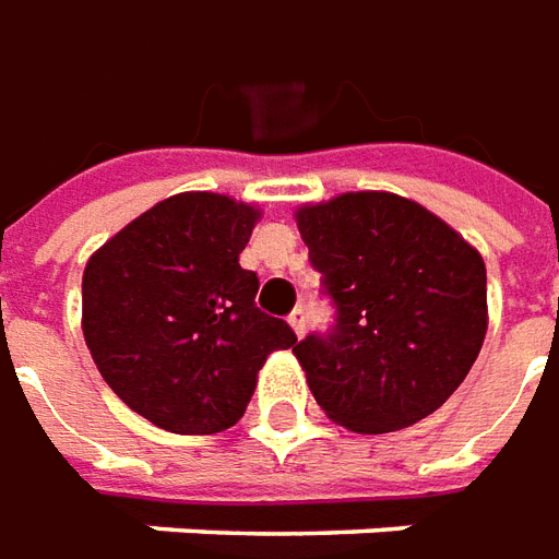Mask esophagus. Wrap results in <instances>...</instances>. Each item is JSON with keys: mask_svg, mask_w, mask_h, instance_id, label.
I'll list each match as a JSON object with an SVG mask.
<instances>
[{"mask_svg": "<svg viewBox=\"0 0 559 559\" xmlns=\"http://www.w3.org/2000/svg\"><path fill=\"white\" fill-rule=\"evenodd\" d=\"M288 325L295 329L298 337H304V331H307V310H304V307H295V310L288 313Z\"/></svg>", "mask_w": 559, "mask_h": 559, "instance_id": "34e87169", "label": "esophagus"}]
</instances>
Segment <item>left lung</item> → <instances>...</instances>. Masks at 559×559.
Returning a JSON list of instances; mask_svg holds the SVG:
<instances>
[{
	"label": "left lung",
	"instance_id": "8db88e82",
	"mask_svg": "<svg viewBox=\"0 0 559 559\" xmlns=\"http://www.w3.org/2000/svg\"><path fill=\"white\" fill-rule=\"evenodd\" d=\"M334 325L292 353L319 407L353 432L414 426L448 402L487 334L484 258L414 200L341 194L298 210Z\"/></svg>",
	"mask_w": 559,
	"mask_h": 559
}]
</instances>
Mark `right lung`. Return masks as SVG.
I'll return each mask as SVG.
<instances>
[{"label":"right lung","mask_w":559,"mask_h":559,"mask_svg":"<svg viewBox=\"0 0 559 559\" xmlns=\"http://www.w3.org/2000/svg\"><path fill=\"white\" fill-rule=\"evenodd\" d=\"M258 210L191 191L160 200L96 252L81 280V325L111 392L176 435H213L242 417L286 319L255 307L240 267Z\"/></svg>","instance_id":"add662e5"}]
</instances>
